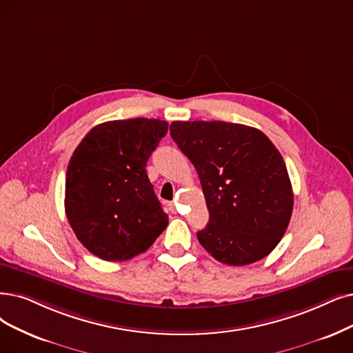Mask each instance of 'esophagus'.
<instances>
[{
    "label": "esophagus",
    "instance_id": "34e87169",
    "mask_svg": "<svg viewBox=\"0 0 353 353\" xmlns=\"http://www.w3.org/2000/svg\"><path fill=\"white\" fill-rule=\"evenodd\" d=\"M169 210H171L172 213H176V205L174 203H169Z\"/></svg>",
    "mask_w": 353,
    "mask_h": 353
}]
</instances>
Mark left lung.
<instances>
[{
    "label": "left lung",
    "mask_w": 353,
    "mask_h": 353,
    "mask_svg": "<svg viewBox=\"0 0 353 353\" xmlns=\"http://www.w3.org/2000/svg\"><path fill=\"white\" fill-rule=\"evenodd\" d=\"M171 136L199 172L208 223L199 242L221 263L268 256L284 236L294 194L285 162L261 130L225 121H174Z\"/></svg>",
    "instance_id": "left-lung-1"
}]
</instances>
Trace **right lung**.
Wrapping results in <instances>:
<instances>
[{
	"label": "right lung",
	"mask_w": 353,
	"mask_h": 353,
	"mask_svg": "<svg viewBox=\"0 0 353 353\" xmlns=\"http://www.w3.org/2000/svg\"><path fill=\"white\" fill-rule=\"evenodd\" d=\"M168 123L154 119L105 121L92 128L70 157L65 213L92 255L128 261L148 250L168 225L146 163Z\"/></svg>",
	"instance_id": "right-lung-1"
}]
</instances>
